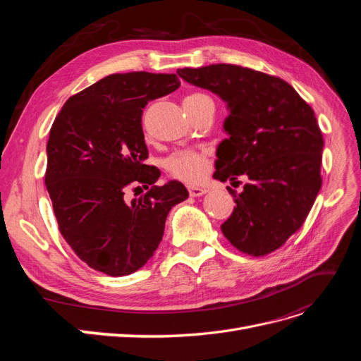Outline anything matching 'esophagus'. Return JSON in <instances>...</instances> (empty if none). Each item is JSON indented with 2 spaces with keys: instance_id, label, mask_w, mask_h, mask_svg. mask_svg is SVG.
<instances>
[{
  "instance_id": "obj_1",
  "label": "esophagus",
  "mask_w": 361,
  "mask_h": 361,
  "mask_svg": "<svg viewBox=\"0 0 361 361\" xmlns=\"http://www.w3.org/2000/svg\"><path fill=\"white\" fill-rule=\"evenodd\" d=\"M188 192H190L191 197H200V195L207 192V190L203 188V187H190Z\"/></svg>"
}]
</instances>
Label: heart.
I'll list each match as a JSON object with an SVG mask.
<instances>
[{
	"label": "heart",
	"instance_id": "b5f03b06",
	"mask_svg": "<svg viewBox=\"0 0 361 361\" xmlns=\"http://www.w3.org/2000/svg\"><path fill=\"white\" fill-rule=\"evenodd\" d=\"M203 101H211L204 93H192L183 99V105H195ZM166 169L173 178L188 183L202 182L211 169V158L206 150L183 149L171 154L166 159Z\"/></svg>",
	"mask_w": 361,
	"mask_h": 361
}]
</instances>
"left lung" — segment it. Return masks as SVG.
<instances>
[{"mask_svg":"<svg viewBox=\"0 0 361 361\" xmlns=\"http://www.w3.org/2000/svg\"><path fill=\"white\" fill-rule=\"evenodd\" d=\"M180 78L227 102L228 138L216 149L214 178L239 185L236 207L221 226L235 248L265 256L285 244L307 218L322 178L324 138L312 106L279 76L236 64L178 71Z\"/></svg>","mask_w":361,"mask_h":361,"instance_id":"left-lung-1","label":"left lung"}]
</instances>
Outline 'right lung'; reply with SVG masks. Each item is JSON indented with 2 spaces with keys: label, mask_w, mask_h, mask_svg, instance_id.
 Returning <instances> with one entry per match:
<instances>
[{
  "label": "right lung",
  "mask_w": 361,
  "mask_h": 361,
  "mask_svg": "<svg viewBox=\"0 0 361 361\" xmlns=\"http://www.w3.org/2000/svg\"><path fill=\"white\" fill-rule=\"evenodd\" d=\"M176 73H113L71 96L47 146L45 183L59 231L82 262L104 274H133L154 256L174 204L188 199L178 180L158 187L145 164L141 116L149 101L176 89ZM148 192L126 202V191Z\"/></svg>",
  "instance_id": "obj_1"
}]
</instances>
